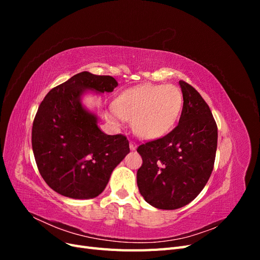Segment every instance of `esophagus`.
Listing matches in <instances>:
<instances>
[{
  "instance_id": "obj_1",
  "label": "esophagus",
  "mask_w": 260,
  "mask_h": 260,
  "mask_svg": "<svg viewBox=\"0 0 260 260\" xmlns=\"http://www.w3.org/2000/svg\"><path fill=\"white\" fill-rule=\"evenodd\" d=\"M137 143L135 142V141H130V148L132 149V151H135V149L137 148Z\"/></svg>"
}]
</instances>
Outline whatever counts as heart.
I'll list each match as a JSON object with an SVG mask.
<instances>
[{
	"label": "heart",
	"mask_w": 260,
	"mask_h": 260,
	"mask_svg": "<svg viewBox=\"0 0 260 260\" xmlns=\"http://www.w3.org/2000/svg\"><path fill=\"white\" fill-rule=\"evenodd\" d=\"M183 107L182 92L176 85L144 84L121 93L114 103L115 113L131 121L139 138L154 140L175 127Z\"/></svg>",
	"instance_id": "heart-1"
}]
</instances>
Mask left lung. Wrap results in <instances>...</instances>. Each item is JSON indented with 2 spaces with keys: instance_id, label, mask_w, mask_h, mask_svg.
<instances>
[{
  "instance_id": "left-lung-1",
  "label": "left lung",
  "mask_w": 260,
  "mask_h": 260,
  "mask_svg": "<svg viewBox=\"0 0 260 260\" xmlns=\"http://www.w3.org/2000/svg\"><path fill=\"white\" fill-rule=\"evenodd\" d=\"M183 107L177 127L141 144L137 172L141 195L156 208L177 209L191 203L214 169L218 129L210 108L192 85L180 80Z\"/></svg>"
}]
</instances>
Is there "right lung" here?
Listing matches in <instances>:
<instances>
[{
	"label": "right lung",
	"instance_id": "1",
	"mask_svg": "<svg viewBox=\"0 0 260 260\" xmlns=\"http://www.w3.org/2000/svg\"><path fill=\"white\" fill-rule=\"evenodd\" d=\"M111 76L82 72L53 88L36 114L31 143L39 172L51 188L66 198H96L113 170L130 152L122 135L107 136L98 117L81 104L85 90L113 92Z\"/></svg>",
	"mask_w": 260,
	"mask_h": 260
}]
</instances>
